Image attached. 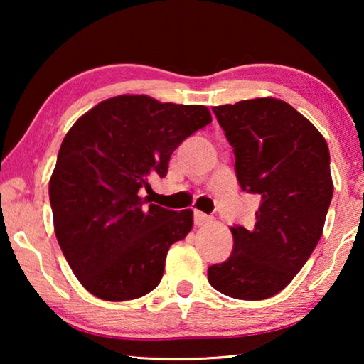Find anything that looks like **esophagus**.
<instances>
[{"label":"esophagus","mask_w":364,"mask_h":364,"mask_svg":"<svg viewBox=\"0 0 364 364\" xmlns=\"http://www.w3.org/2000/svg\"><path fill=\"white\" fill-rule=\"evenodd\" d=\"M208 221H212V218L208 217V215H205V213H202V212H199V210H194V223L197 225V226H202V225H207Z\"/></svg>","instance_id":"esophagus-1"}]
</instances>
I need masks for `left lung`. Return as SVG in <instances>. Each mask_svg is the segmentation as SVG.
<instances>
[{"label": "left lung", "instance_id": "left-lung-1", "mask_svg": "<svg viewBox=\"0 0 364 364\" xmlns=\"http://www.w3.org/2000/svg\"><path fill=\"white\" fill-rule=\"evenodd\" d=\"M236 157L239 186L262 197L255 226L234 225L232 252L208 282L232 299L281 292L310 258L332 199L329 149L310 120L274 97L212 107Z\"/></svg>", "mask_w": 364, "mask_h": 364}]
</instances>
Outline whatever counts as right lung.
Returning a JSON list of instances; mask_svg holds the SVG:
<instances>
[{
  "label": "right lung",
  "mask_w": 364,
  "mask_h": 364,
  "mask_svg": "<svg viewBox=\"0 0 364 364\" xmlns=\"http://www.w3.org/2000/svg\"><path fill=\"white\" fill-rule=\"evenodd\" d=\"M212 122L205 106L122 95L73 123L49 180L54 231L73 274L97 299L123 301L159 286L170 245L193 228V210L144 205L147 176Z\"/></svg>",
  "instance_id": "add662e5"
}]
</instances>
